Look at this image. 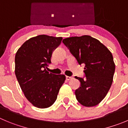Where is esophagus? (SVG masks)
Masks as SVG:
<instances>
[{
    "instance_id": "obj_1",
    "label": "esophagus",
    "mask_w": 128,
    "mask_h": 128,
    "mask_svg": "<svg viewBox=\"0 0 128 128\" xmlns=\"http://www.w3.org/2000/svg\"><path fill=\"white\" fill-rule=\"evenodd\" d=\"M66 79L67 80L69 81V80H72V79H73V78L72 77V76H66Z\"/></svg>"
}]
</instances>
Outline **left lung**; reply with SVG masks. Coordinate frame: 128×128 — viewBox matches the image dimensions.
<instances>
[{
    "instance_id": "8db88e82",
    "label": "left lung",
    "mask_w": 128,
    "mask_h": 128,
    "mask_svg": "<svg viewBox=\"0 0 128 128\" xmlns=\"http://www.w3.org/2000/svg\"><path fill=\"white\" fill-rule=\"evenodd\" d=\"M62 42L80 65L84 64V77L75 76L80 87L75 90L77 100L85 107L98 104L113 81L115 64L112 55L99 40L88 35L67 38Z\"/></svg>"
}]
</instances>
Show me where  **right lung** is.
Masks as SVG:
<instances>
[{
  "instance_id": "1",
  "label": "right lung",
  "mask_w": 128,
  "mask_h": 128,
  "mask_svg": "<svg viewBox=\"0 0 128 128\" xmlns=\"http://www.w3.org/2000/svg\"><path fill=\"white\" fill-rule=\"evenodd\" d=\"M62 40V37L36 36L25 42L16 54L18 82L26 98L38 108H47L54 103L66 80L64 74H54L45 70Z\"/></svg>"
}]
</instances>
